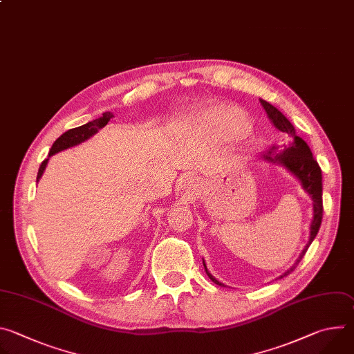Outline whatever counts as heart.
Here are the masks:
<instances>
[{"mask_svg": "<svg viewBox=\"0 0 354 354\" xmlns=\"http://www.w3.org/2000/svg\"><path fill=\"white\" fill-rule=\"evenodd\" d=\"M190 126L198 130H207L224 141L239 140L249 130L242 112L230 105H213L201 111Z\"/></svg>", "mask_w": 354, "mask_h": 354, "instance_id": "1", "label": "heart"}]
</instances>
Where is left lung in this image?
<instances>
[{
  "mask_svg": "<svg viewBox=\"0 0 354 354\" xmlns=\"http://www.w3.org/2000/svg\"><path fill=\"white\" fill-rule=\"evenodd\" d=\"M261 104L269 118V120L272 122V124L280 130L283 134H286L290 140L287 144H283L281 147L279 145H273L265 157V160L273 162V164H280L283 165L287 171H290L304 187V190L311 196L313 198V209H314V217H313V223L310 227V239L307 246L302 249L301 255L298 257V259L295 261V263L280 276L284 277L287 274H290L301 262V259L304 258L306 252L308 250L310 245L313 243V241L315 239L321 223H322V212H324V206H322V171L318 165V162L315 161V158L313 157L311 149L308 147V144L302 140L301 137H298L295 134V129L294 126L290 123V120L279 111L276 109L273 105H270L266 100L261 99ZM203 265L206 268V263L203 261ZM206 273L210 277L212 281H214L218 286H224L223 283H220L214 276L210 274V272L206 268Z\"/></svg>",
  "mask_w": 354,
  "mask_h": 354,
  "instance_id": "8db88e82",
  "label": "left lung"
}]
</instances>
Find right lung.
<instances>
[{"label":"right lung","instance_id":"right-lung-1","mask_svg":"<svg viewBox=\"0 0 354 354\" xmlns=\"http://www.w3.org/2000/svg\"><path fill=\"white\" fill-rule=\"evenodd\" d=\"M112 118H113V113L106 112V113L102 115V118L95 119V120H92V122H89V123H86V124H82V126L75 127V129H70L68 131L63 133V134L53 142L52 148H50L48 157H52L53 154H57V153H60V151H63V149H67V148H70V147H74V145L81 144L82 141L88 140V138L92 137L95 133H97L99 129L105 127V126L108 124V122H109ZM47 161H48V158H46V160L41 162V165L39 167V172H37V179H36V180H39V179L41 178V175H43V172H44V169H46Z\"/></svg>","mask_w":354,"mask_h":354}]
</instances>
